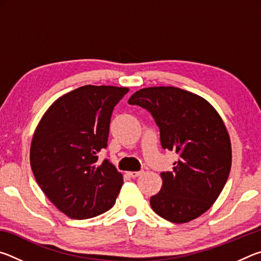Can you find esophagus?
Segmentation results:
<instances>
[{"label":"esophagus","mask_w":261,"mask_h":261,"mask_svg":"<svg viewBox=\"0 0 261 261\" xmlns=\"http://www.w3.org/2000/svg\"><path fill=\"white\" fill-rule=\"evenodd\" d=\"M141 174H143V170H139V171H129V173H127V175H129L130 177H132V178L138 177V176L141 175Z\"/></svg>","instance_id":"obj_1"}]
</instances>
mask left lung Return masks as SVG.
<instances>
[{
	"label": "left lung",
	"instance_id": "obj_1",
	"mask_svg": "<svg viewBox=\"0 0 261 261\" xmlns=\"http://www.w3.org/2000/svg\"><path fill=\"white\" fill-rule=\"evenodd\" d=\"M146 109L160 129L163 149L178 154L161 173L151 197L158 215L174 223L198 218L218 199L231 167V144L218 112L201 96L173 86L141 88L127 101Z\"/></svg>",
	"mask_w": 261,
	"mask_h": 261
}]
</instances>
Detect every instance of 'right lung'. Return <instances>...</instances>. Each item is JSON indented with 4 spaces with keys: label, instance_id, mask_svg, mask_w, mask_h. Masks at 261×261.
Instances as JSON below:
<instances>
[{
    "label": "right lung",
    "instance_id": "1",
    "mask_svg": "<svg viewBox=\"0 0 261 261\" xmlns=\"http://www.w3.org/2000/svg\"><path fill=\"white\" fill-rule=\"evenodd\" d=\"M129 88L85 85L57 99L35 129L30 162L39 187L69 218L83 220L112 208L123 176L107 159L114 107Z\"/></svg>",
    "mask_w": 261,
    "mask_h": 261
}]
</instances>
